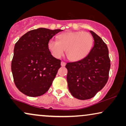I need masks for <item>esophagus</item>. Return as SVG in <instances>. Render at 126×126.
<instances>
[{"label":"esophagus","instance_id":"1","mask_svg":"<svg viewBox=\"0 0 126 126\" xmlns=\"http://www.w3.org/2000/svg\"><path fill=\"white\" fill-rule=\"evenodd\" d=\"M61 65L62 66H65V65H66V63H65V62L62 61L61 63Z\"/></svg>","mask_w":126,"mask_h":126}]
</instances>
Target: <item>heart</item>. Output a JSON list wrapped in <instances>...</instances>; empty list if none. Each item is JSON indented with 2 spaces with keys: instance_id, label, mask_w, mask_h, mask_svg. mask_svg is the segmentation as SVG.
<instances>
[{
  "instance_id": "b5f03b06",
  "label": "heart",
  "mask_w": 126,
  "mask_h": 126,
  "mask_svg": "<svg viewBox=\"0 0 126 126\" xmlns=\"http://www.w3.org/2000/svg\"><path fill=\"white\" fill-rule=\"evenodd\" d=\"M94 44L92 35L85 32H68L57 37V41L51 39L47 47L54 57L59 58L65 50L68 60L79 61L85 58L90 52Z\"/></svg>"
}]
</instances>
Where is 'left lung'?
Returning <instances> with one entry per match:
<instances>
[{"instance_id": "8db88e82", "label": "left lung", "mask_w": 126, "mask_h": 126, "mask_svg": "<svg viewBox=\"0 0 126 126\" xmlns=\"http://www.w3.org/2000/svg\"><path fill=\"white\" fill-rule=\"evenodd\" d=\"M94 45L88 54L79 61L67 63V81L72 95L80 100L94 97L107 82L110 59L107 45L95 32L90 31Z\"/></svg>"}]
</instances>
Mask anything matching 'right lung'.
<instances>
[{
    "instance_id": "1",
    "label": "right lung",
    "mask_w": 126,
    "mask_h": 126,
    "mask_svg": "<svg viewBox=\"0 0 126 126\" xmlns=\"http://www.w3.org/2000/svg\"><path fill=\"white\" fill-rule=\"evenodd\" d=\"M61 29L39 28L24 34L15 44L11 63L15 84L26 95L37 97L49 90L61 67L47 47L49 41Z\"/></svg>"
}]
</instances>
